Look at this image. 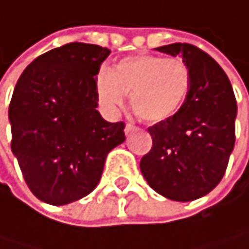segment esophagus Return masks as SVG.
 I'll return each instance as SVG.
<instances>
[{
  "label": "esophagus",
  "instance_id": "34e87169",
  "mask_svg": "<svg viewBox=\"0 0 249 249\" xmlns=\"http://www.w3.org/2000/svg\"><path fill=\"white\" fill-rule=\"evenodd\" d=\"M134 130H136V125H133V124H127V125H125V130H124V131H125V134L128 136V134H131Z\"/></svg>",
  "mask_w": 249,
  "mask_h": 249
}]
</instances>
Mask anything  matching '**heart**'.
Returning <instances> with one entry per match:
<instances>
[{"mask_svg":"<svg viewBox=\"0 0 249 249\" xmlns=\"http://www.w3.org/2000/svg\"><path fill=\"white\" fill-rule=\"evenodd\" d=\"M190 71L180 59L133 56L102 69L96 96L105 112L115 115L130 94L134 113L146 122H161L176 115L190 90Z\"/></svg>","mask_w":249,"mask_h":249,"instance_id":"b5f03b06","label":"heart"}]
</instances>
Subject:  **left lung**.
I'll return each mask as SVG.
<instances>
[{
    "label": "left lung",
    "mask_w": 249,
    "mask_h": 249,
    "mask_svg": "<svg viewBox=\"0 0 249 249\" xmlns=\"http://www.w3.org/2000/svg\"><path fill=\"white\" fill-rule=\"evenodd\" d=\"M156 50L181 56L192 82L180 110L147 128L153 144L140 170L155 192L189 202L210 193L226 173L235 147L236 99L224 71L201 48L176 42Z\"/></svg>",
    "instance_id": "8db88e82"
}]
</instances>
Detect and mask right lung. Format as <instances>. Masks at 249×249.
Instances as JSON below:
<instances>
[{
	"label": "right lung",
	"mask_w": 249,
	"mask_h": 249,
	"mask_svg": "<svg viewBox=\"0 0 249 249\" xmlns=\"http://www.w3.org/2000/svg\"><path fill=\"white\" fill-rule=\"evenodd\" d=\"M110 50L71 42L36 57L8 107L11 152L38 199L66 205L99 184L107 153L124 143V122L97 110L96 76Z\"/></svg>",
	"instance_id": "add662e5"
}]
</instances>
